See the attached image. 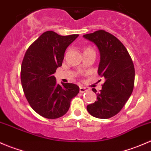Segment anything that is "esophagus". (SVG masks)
<instances>
[{"label":"esophagus","instance_id":"34e87169","mask_svg":"<svg viewBox=\"0 0 151 151\" xmlns=\"http://www.w3.org/2000/svg\"><path fill=\"white\" fill-rule=\"evenodd\" d=\"M89 91L88 88H85V87H83V86H80V92L81 93H86Z\"/></svg>","mask_w":151,"mask_h":151}]
</instances>
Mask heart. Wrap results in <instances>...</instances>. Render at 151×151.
Here are the masks:
<instances>
[{"label":"heart","instance_id":"obj_1","mask_svg":"<svg viewBox=\"0 0 151 151\" xmlns=\"http://www.w3.org/2000/svg\"><path fill=\"white\" fill-rule=\"evenodd\" d=\"M88 49H89V48H88Z\"/></svg>","mask_w":151,"mask_h":151}]
</instances>
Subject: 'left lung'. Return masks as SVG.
Wrapping results in <instances>:
<instances>
[{"label": "left lung", "instance_id": "1", "mask_svg": "<svg viewBox=\"0 0 151 151\" xmlns=\"http://www.w3.org/2000/svg\"><path fill=\"white\" fill-rule=\"evenodd\" d=\"M83 37L93 42L100 52L98 74L105 79L96 101L87 106L92 116L101 119L112 118L122 109L132 95L135 71L132 58L124 45L111 33L100 30Z\"/></svg>", "mask_w": 151, "mask_h": 151}]
</instances>
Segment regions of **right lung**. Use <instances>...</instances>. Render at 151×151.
I'll return each instance as SVG.
<instances>
[{"label":"right lung","instance_id":"right-lung-1","mask_svg":"<svg viewBox=\"0 0 151 151\" xmlns=\"http://www.w3.org/2000/svg\"><path fill=\"white\" fill-rule=\"evenodd\" d=\"M78 34L60 36L49 30L42 33L27 50L21 66V83L32 109L49 119L68 112L71 99L80 88L73 83L57 84L53 74L62 66L66 48Z\"/></svg>","mask_w":151,"mask_h":151}]
</instances>
